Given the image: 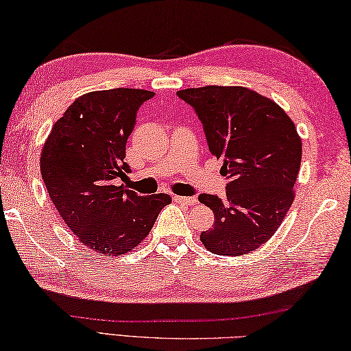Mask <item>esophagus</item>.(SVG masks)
Masks as SVG:
<instances>
[{"mask_svg":"<svg viewBox=\"0 0 351 351\" xmlns=\"http://www.w3.org/2000/svg\"><path fill=\"white\" fill-rule=\"evenodd\" d=\"M173 199L176 203L180 204H188V206H194L198 203V199L195 197H182V195H174Z\"/></svg>","mask_w":351,"mask_h":351,"instance_id":"obj_1","label":"esophagus"}]
</instances>
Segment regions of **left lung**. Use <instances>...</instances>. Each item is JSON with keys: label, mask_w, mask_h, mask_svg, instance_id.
Segmentation results:
<instances>
[{"label": "left lung", "mask_w": 351, "mask_h": 351, "mask_svg": "<svg viewBox=\"0 0 351 351\" xmlns=\"http://www.w3.org/2000/svg\"><path fill=\"white\" fill-rule=\"evenodd\" d=\"M194 107L207 145L224 159V198L202 194L213 228L199 234L209 252L244 256L271 239L294 202L302 139L273 99L242 86H204L177 92Z\"/></svg>", "instance_id": "left-lung-1"}]
</instances>
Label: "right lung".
Instances as JSON below:
<instances>
[{
	"label": "right lung",
	"mask_w": 351,
	"mask_h": 351,
	"mask_svg": "<svg viewBox=\"0 0 351 351\" xmlns=\"http://www.w3.org/2000/svg\"><path fill=\"white\" fill-rule=\"evenodd\" d=\"M153 95L128 88L84 94L56 121L42 148L40 174L57 212L83 245L101 254L138 247L171 203L167 194L141 197L117 183L130 173L125 144L136 113Z\"/></svg>",
	"instance_id": "add662e5"
}]
</instances>
